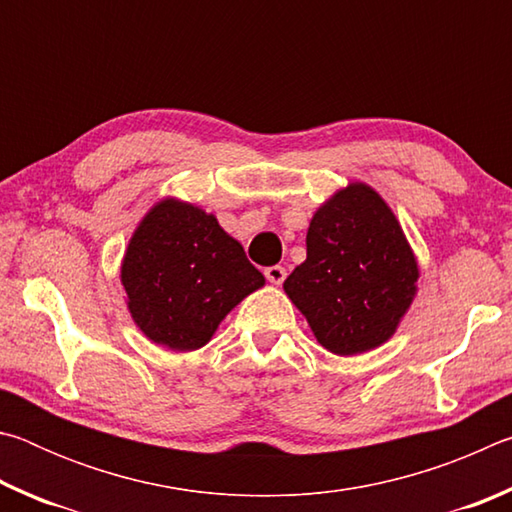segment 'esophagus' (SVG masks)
Returning a JSON list of instances; mask_svg holds the SVG:
<instances>
[{
  "mask_svg": "<svg viewBox=\"0 0 512 512\" xmlns=\"http://www.w3.org/2000/svg\"><path fill=\"white\" fill-rule=\"evenodd\" d=\"M264 275L271 284H282L284 277H287V271H284V266H268Z\"/></svg>",
  "mask_w": 512,
  "mask_h": 512,
  "instance_id": "34e87169",
  "label": "esophagus"
}]
</instances>
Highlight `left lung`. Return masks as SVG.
I'll use <instances>...</instances> for the list:
<instances>
[{"label": "left lung", "mask_w": 512, "mask_h": 512, "mask_svg": "<svg viewBox=\"0 0 512 512\" xmlns=\"http://www.w3.org/2000/svg\"><path fill=\"white\" fill-rule=\"evenodd\" d=\"M418 262L391 207L352 183L309 223L307 259L284 291L325 350L350 357L391 339L418 282Z\"/></svg>", "instance_id": "8db88e82"}]
</instances>
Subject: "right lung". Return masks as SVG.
<instances>
[{
	"label": "right lung",
	"mask_w": 512,
	"mask_h": 512,
	"mask_svg": "<svg viewBox=\"0 0 512 512\" xmlns=\"http://www.w3.org/2000/svg\"><path fill=\"white\" fill-rule=\"evenodd\" d=\"M137 327L176 352L198 350L264 275L212 214L167 198L137 225L121 262Z\"/></svg>",
	"instance_id": "1"
}]
</instances>
